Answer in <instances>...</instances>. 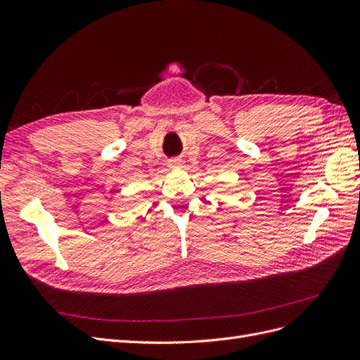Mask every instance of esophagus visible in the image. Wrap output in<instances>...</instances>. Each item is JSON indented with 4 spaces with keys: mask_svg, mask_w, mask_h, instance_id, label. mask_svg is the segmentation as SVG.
<instances>
[{
    "mask_svg": "<svg viewBox=\"0 0 360 360\" xmlns=\"http://www.w3.org/2000/svg\"><path fill=\"white\" fill-rule=\"evenodd\" d=\"M168 165H169L171 168H179V167H181V160H180V159H171V160L168 162Z\"/></svg>",
    "mask_w": 360,
    "mask_h": 360,
    "instance_id": "obj_1",
    "label": "esophagus"
}]
</instances>
